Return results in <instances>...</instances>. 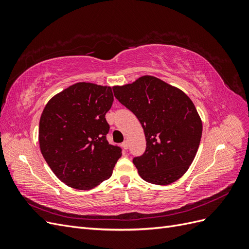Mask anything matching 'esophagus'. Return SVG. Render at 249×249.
Returning a JSON list of instances; mask_svg holds the SVG:
<instances>
[{"instance_id": "obj_1", "label": "esophagus", "mask_w": 249, "mask_h": 249, "mask_svg": "<svg viewBox=\"0 0 249 249\" xmlns=\"http://www.w3.org/2000/svg\"><path fill=\"white\" fill-rule=\"evenodd\" d=\"M122 146L124 147V149H127V148H129V143H127V141H124V143H123V144H122Z\"/></svg>"}]
</instances>
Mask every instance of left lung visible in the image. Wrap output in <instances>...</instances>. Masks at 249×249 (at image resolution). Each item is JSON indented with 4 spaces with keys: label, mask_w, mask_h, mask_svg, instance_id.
Instances as JSON below:
<instances>
[{
    "label": "left lung",
    "mask_w": 249,
    "mask_h": 249,
    "mask_svg": "<svg viewBox=\"0 0 249 249\" xmlns=\"http://www.w3.org/2000/svg\"><path fill=\"white\" fill-rule=\"evenodd\" d=\"M113 92L144 131L145 152L133 158L140 177L155 185L176 182L189 168L201 138V120L192 101L152 76L113 87Z\"/></svg>",
    "instance_id": "obj_1"
}]
</instances>
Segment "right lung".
<instances>
[{"label": "right lung", "mask_w": 249, "mask_h": 249, "mask_svg": "<svg viewBox=\"0 0 249 249\" xmlns=\"http://www.w3.org/2000/svg\"><path fill=\"white\" fill-rule=\"evenodd\" d=\"M112 88L77 83L47 104L39 122L41 154L56 177L89 190L108 179L123 149L107 140Z\"/></svg>", "instance_id": "obj_1"}]
</instances>
